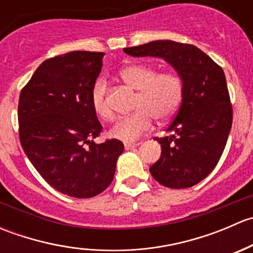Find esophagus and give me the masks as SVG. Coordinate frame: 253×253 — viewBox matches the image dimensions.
I'll list each match as a JSON object with an SVG mask.
<instances>
[{
    "label": "esophagus",
    "instance_id": "34e87169",
    "mask_svg": "<svg viewBox=\"0 0 253 253\" xmlns=\"http://www.w3.org/2000/svg\"><path fill=\"white\" fill-rule=\"evenodd\" d=\"M139 143H125V149L126 150H132L136 147H138Z\"/></svg>",
    "mask_w": 253,
    "mask_h": 253
}]
</instances>
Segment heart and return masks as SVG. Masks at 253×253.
Segmentation results:
<instances>
[{"mask_svg":"<svg viewBox=\"0 0 253 253\" xmlns=\"http://www.w3.org/2000/svg\"><path fill=\"white\" fill-rule=\"evenodd\" d=\"M120 78L138 91L133 105L136 111L117 120L109 132L111 138L117 141H137L149 131L153 119L159 122L167 121L175 114L182 100V79L175 72L158 73L154 66L134 63L122 68ZM90 101L94 112L103 121L114 119V112L108 103V83L105 79L99 78L93 84Z\"/></svg>","mask_w":253,"mask_h":253,"instance_id":"heart-1","label":"heart"}]
</instances>
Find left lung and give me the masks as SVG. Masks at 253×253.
I'll use <instances>...</instances> for the list:
<instances>
[{
    "label": "left lung",
    "mask_w": 253,
    "mask_h": 253,
    "mask_svg": "<svg viewBox=\"0 0 253 253\" xmlns=\"http://www.w3.org/2000/svg\"><path fill=\"white\" fill-rule=\"evenodd\" d=\"M124 52L133 57L163 58L182 79V101L168 127L175 134L155 138L162 154L149 171L165 187L197 185L218 164L233 124L223 68L198 47L171 40L125 47Z\"/></svg>",
    "instance_id": "8db88e82"
}]
</instances>
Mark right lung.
Returning <instances> with one entry per match:
<instances>
[{
    "label": "right lung",
    "mask_w": 253,
    "mask_h": 253,
    "mask_svg": "<svg viewBox=\"0 0 253 253\" xmlns=\"http://www.w3.org/2000/svg\"><path fill=\"white\" fill-rule=\"evenodd\" d=\"M104 52L72 51L44 61L18 104L23 150L42 177L58 192L90 198L111 183L124 143H95L103 126L90 93Z\"/></svg>",
    "instance_id": "obj_1"
}]
</instances>
